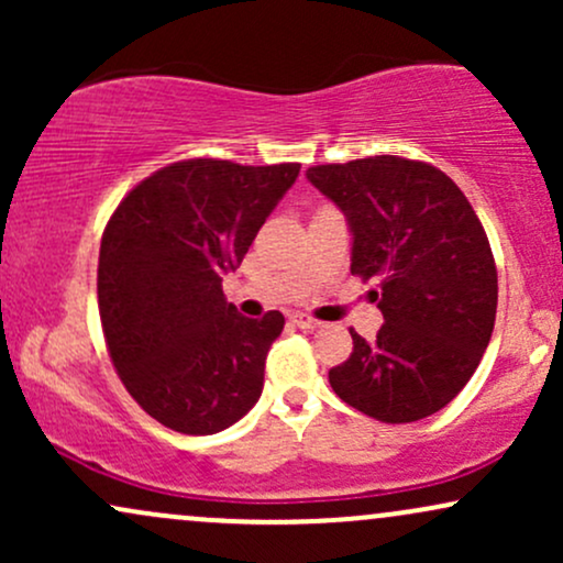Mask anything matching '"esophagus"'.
<instances>
[{"mask_svg": "<svg viewBox=\"0 0 563 563\" xmlns=\"http://www.w3.org/2000/svg\"><path fill=\"white\" fill-rule=\"evenodd\" d=\"M290 322H294L296 328H303V331H314V328H320V320L309 318V314H303V312L290 314Z\"/></svg>", "mask_w": 563, "mask_h": 563, "instance_id": "34e87169", "label": "esophagus"}]
</instances>
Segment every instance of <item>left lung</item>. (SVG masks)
I'll use <instances>...</instances> for the list:
<instances>
[{"instance_id": "obj_1", "label": "left lung", "mask_w": 563, "mask_h": 563, "mask_svg": "<svg viewBox=\"0 0 563 563\" xmlns=\"http://www.w3.org/2000/svg\"><path fill=\"white\" fill-rule=\"evenodd\" d=\"M307 179L344 211L352 275L378 277L376 339L352 333L333 391L384 423L434 416L479 367L495 328L497 269L479 217L444 172L373 156L312 166Z\"/></svg>"}]
</instances>
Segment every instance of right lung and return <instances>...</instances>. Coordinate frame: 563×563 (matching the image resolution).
<instances>
[{
	"label": "right lung",
	"mask_w": 563,
	"mask_h": 563,
	"mask_svg": "<svg viewBox=\"0 0 563 563\" xmlns=\"http://www.w3.org/2000/svg\"><path fill=\"white\" fill-rule=\"evenodd\" d=\"M301 164L190 158L134 187L102 232L97 301L108 352L137 405L166 429H230L262 397L286 318H243L222 294Z\"/></svg>",
	"instance_id": "add662e5"
}]
</instances>
